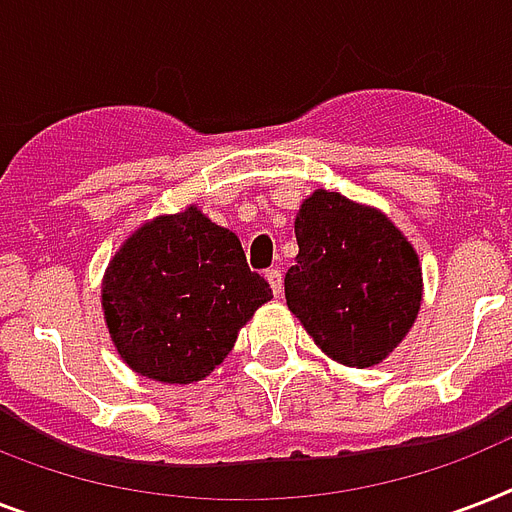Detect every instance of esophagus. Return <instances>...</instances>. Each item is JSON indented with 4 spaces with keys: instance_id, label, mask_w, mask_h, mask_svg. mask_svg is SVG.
<instances>
[{
    "instance_id": "1",
    "label": "esophagus",
    "mask_w": 512,
    "mask_h": 512,
    "mask_svg": "<svg viewBox=\"0 0 512 512\" xmlns=\"http://www.w3.org/2000/svg\"><path fill=\"white\" fill-rule=\"evenodd\" d=\"M265 279L271 284L273 295H281V289H284V279H281L279 268H271V271H265Z\"/></svg>"
}]
</instances>
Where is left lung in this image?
Returning a JSON list of instances; mask_svg holds the SVG:
<instances>
[{
    "mask_svg": "<svg viewBox=\"0 0 512 512\" xmlns=\"http://www.w3.org/2000/svg\"><path fill=\"white\" fill-rule=\"evenodd\" d=\"M295 236L289 311L337 364H380L420 313L422 265L409 239L385 212L324 188L300 204Z\"/></svg>",
    "mask_w": 512,
    "mask_h": 512,
    "instance_id": "left-lung-1",
    "label": "left lung"
}]
</instances>
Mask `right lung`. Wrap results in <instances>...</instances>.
<instances>
[{
    "mask_svg": "<svg viewBox=\"0 0 512 512\" xmlns=\"http://www.w3.org/2000/svg\"><path fill=\"white\" fill-rule=\"evenodd\" d=\"M273 297L239 236L196 204L132 231L103 276L100 305L116 353L146 380L191 385L231 353Z\"/></svg>",
    "mask_w": 512,
    "mask_h": 512,
    "instance_id": "1",
    "label": "right lung"
}]
</instances>
